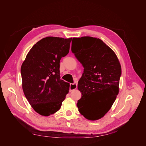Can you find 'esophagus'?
<instances>
[{
  "mask_svg": "<svg viewBox=\"0 0 146 146\" xmlns=\"http://www.w3.org/2000/svg\"><path fill=\"white\" fill-rule=\"evenodd\" d=\"M77 88V84L76 83H70V92L73 91V90Z\"/></svg>",
  "mask_w": 146,
  "mask_h": 146,
  "instance_id": "34e87169",
  "label": "esophagus"
}]
</instances>
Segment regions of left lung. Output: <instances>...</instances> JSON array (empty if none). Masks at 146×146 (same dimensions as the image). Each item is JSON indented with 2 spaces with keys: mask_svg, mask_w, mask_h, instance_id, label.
<instances>
[{
  "mask_svg": "<svg viewBox=\"0 0 146 146\" xmlns=\"http://www.w3.org/2000/svg\"><path fill=\"white\" fill-rule=\"evenodd\" d=\"M73 40L72 51L84 67L78 85L82 93L78 108L86 119L98 120L110 111L118 94L121 64L114 51L99 38Z\"/></svg>",
  "mask_w": 146,
  "mask_h": 146,
  "instance_id": "1",
  "label": "left lung"
}]
</instances>
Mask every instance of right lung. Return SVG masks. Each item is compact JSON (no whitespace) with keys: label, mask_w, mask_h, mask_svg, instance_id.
<instances>
[{"label":"right lung","mask_w":146,"mask_h":146,"mask_svg":"<svg viewBox=\"0 0 146 146\" xmlns=\"http://www.w3.org/2000/svg\"><path fill=\"white\" fill-rule=\"evenodd\" d=\"M72 38L47 36L27 54L21 73L24 95L34 110L47 117L58 111L70 84L60 79V61L70 50Z\"/></svg>","instance_id":"add662e5"}]
</instances>
